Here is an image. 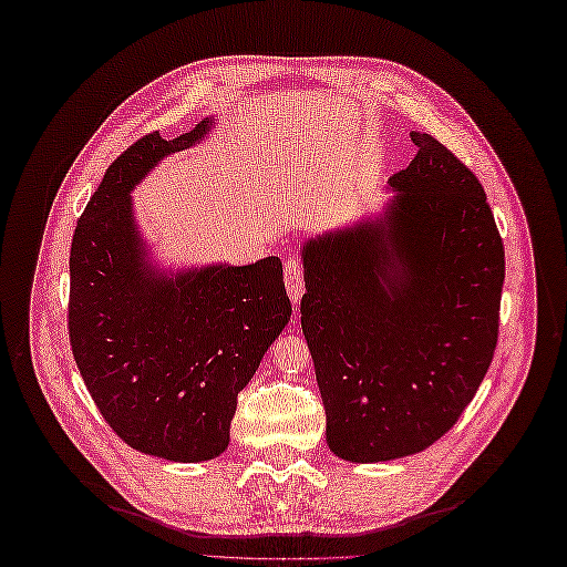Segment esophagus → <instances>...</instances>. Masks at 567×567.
Segmentation results:
<instances>
[{"label":"esophagus","mask_w":567,"mask_h":567,"mask_svg":"<svg viewBox=\"0 0 567 567\" xmlns=\"http://www.w3.org/2000/svg\"><path fill=\"white\" fill-rule=\"evenodd\" d=\"M284 279H286V290H288L290 300L298 302L302 298V293H305V269H302V262L296 260V257H290V260H286Z\"/></svg>","instance_id":"1"}]
</instances>
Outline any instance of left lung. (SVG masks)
Instances as JSON below:
<instances>
[{"label":"left lung","instance_id":"obj_1","mask_svg":"<svg viewBox=\"0 0 567 567\" xmlns=\"http://www.w3.org/2000/svg\"><path fill=\"white\" fill-rule=\"evenodd\" d=\"M379 217L302 246V333L329 450L354 463L423 452L468 406L499 336L504 244L483 184L435 136Z\"/></svg>","mask_w":567,"mask_h":567}]
</instances>
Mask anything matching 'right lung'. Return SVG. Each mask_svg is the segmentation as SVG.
Segmentation results:
<instances>
[{"label": "right lung", "instance_id": "right-lung-1", "mask_svg": "<svg viewBox=\"0 0 567 567\" xmlns=\"http://www.w3.org/2000/svg\"><path fill=\"white\" fill-rule=\"evenodd\" d=\"M213 123L132 144L106 169L71 248L68 333L84 385L132 450L182 463L227 450L238 392L290 319L279 257L177 274L148 260L130 192Z\"/></svg>", "mask_w": 567, "mask_h": 567}]
</instances>
